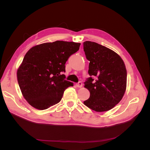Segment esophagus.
Listing matches in <instances>:
<instances>
[{
    "instance_id": "obj_1",
    "label": "esophagus",
    "mask_w": 150,
    "mask_h": 150,
    "mask_svg": "<svg viewBox=\"0 0 150 150\" xmlns=\"http://www.w3.org/2000/svg\"><path fill=\"white\" fill-rule=\"evenodd\" d=\"M76 86L78 88H81L83 86V83L81 81H79V82L76 84Z\"/></svg>"
}]
</instances>
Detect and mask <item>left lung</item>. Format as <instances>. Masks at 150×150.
Wrapping results in <instances>:
<instances>
[{"mask_svg":"<svg viewBox=\"0 0 150 150\" xmlns=\"http://www.w3.org/2000/svg\"><path fill=\"white\" fill-rule=\"evenodd\" d=\"M83 47L89 61L90 76L84 83L90 97L84 104L97 112L110 110L125 93L127 72L125 63L118 54L96 42L85 41Z\"/></svg>","mask_w":150,"mask_h":150,"instance_id":"left-lung-1","label":"left lung"}]
</instances>
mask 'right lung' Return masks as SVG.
Returning a JSON list of instances; mask_svg holds the SVG:
<instances>
[{
    "mask_svg": "<svg viewBox=\"0 0 150 150\" xmlns=\"http://www.w3.org/2000/svg\"><path fill=\"white\" fill-rule=\"evenodd\" d=\"M80 45L57 40L38 45L26 53L17 76L22 95L32 106L46 110L60 102L65 89L73 86L62 72H66V61Z\"/></svg>",
    "mask_w": 150,
    "mask_h": 150,
    "instance_id": "obj_1",
    "label": "right lung"
}]
</instances>
